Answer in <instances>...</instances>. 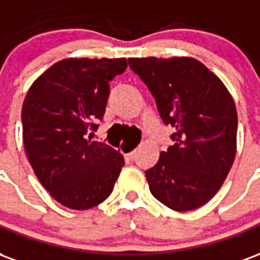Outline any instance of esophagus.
<instances>
[{"instance_id": "obj_1", "label": "esophagus", "mask_w": 260, "mask_h": 260, "mask_svg": "<svg viewBox=\"0 0 260 260\" xmlns=\"http://www.w3.org/2000/svg\"><path fill=\"white\" fill-rule=\"evenodd\" d=\"M134 156H135V150H134V152L128 153V154H126V158H129V160H132V158H134Z\"/></svg>"}]
</instances>
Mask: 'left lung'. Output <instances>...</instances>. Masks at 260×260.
<instances>
[{"instance_id": "1", "label": "left lung", "mask_w": 260, "mask_h": 260, "mask_svg": "<svg viewBox=\"0 0 260 260\" xmlns=\"http://www.w3.org/2000/svg\"><path fill=\"white\" fill-rule=\"evenodd\" d=\"M156 100L174 145L145 173L152 195L175 212L203 206L227 178L237 152V110L223 82L188 57L129 58Z\"/></svg>"}]
</instances>
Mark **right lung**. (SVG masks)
Wrapping results in <instances>:
<instances>
[{
  "instance_id": "add662e5",
  "label": "right lung",
  "mask_w": 260,
  "mask_h": 260,
  "mask_svg": "<svg viewBox=\"0 0 260 260\" xmlns=\"http://www.w3.org/2000/svg\"><path fill=\"white\" fill-rule=\"evenodd\" d=\"M125 58H67L40 75L22 107L23 146L35 174L61 205L86 210L106 201L124 167L119 152L87 138L106 113Z\"/></svg>"
}]
</instances>
